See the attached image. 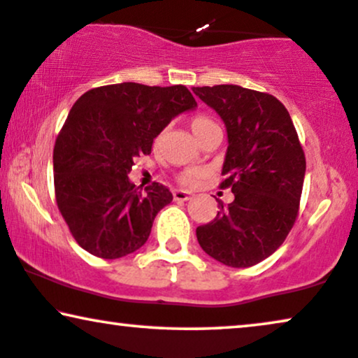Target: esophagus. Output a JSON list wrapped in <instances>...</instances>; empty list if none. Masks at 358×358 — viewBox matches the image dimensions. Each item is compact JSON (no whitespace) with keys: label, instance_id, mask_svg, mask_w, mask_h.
Listing matches in <instances>:
<instances>
[{"label":"esophagus","instance_id":"obj_1","mask_svg":"<svg viewBox=\"0 0 358 358\" xmlns=\"http://www.w3.org/2000/svg\"><path fill=\"white\" fill-rule=\"evenodd\" d=\"M173 199L175 201H188V199H192V194L187 192H182V189H175Z\"/></svg>","mask_w":358,"mask_h":358}]
</instances>
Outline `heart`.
Masks as SVG:
<instances>
[{
    "label": "heart",
    "instance_id": "1",
    "mask_svg": "<svg viewBox=\"0 0 358 358\" xmlns=\"http://www.w3.org/2000/svg\"><path fill=\"white\" fill-rule=\"evenodd\" d=\"M217 126L216 122L213 121V119H209L208 116H196L192 119V131L193 134L196 136V139H199L204 132L208 129H211V127ZM201 171L199 170H194V169H189V170H185L182 175H180V183L185 185V187H194L199 182V178H201Z\"/></svg>",
    "mask_w": 358,
    "mask_h": 358
}]
</instances>
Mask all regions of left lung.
<instances>
[{
  "label": "left lung",
  "mask_w": 358,
  "mask_h": 358,
  "mask_svg": "<svg viewBox=\"0 0 358 358\" xmlns=\"http://www.w3.org/2000/svg\"><path fill=\"white\" fill-rule=\"evenodd\" d=\"M226 124L222 165L234 201H219L217 216L196 229L201 249L234 268L265 260L296 221L306 159L287 108L268 93L237 85L193 88Z\"/></svg>",
  "instance_id": "left-lung-1"
}]
</instances>
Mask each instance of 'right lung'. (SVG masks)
I'll return each instance as SVG.
<instances>
[{
    "label": "right lung",
    "instance_id": "right-lung-1",
    "mask_svg": "<svg viewBox=\"0 0 358 358\" xmlns=\"http://www.w3.org/2000/svg\"><path fill=\"white\" fill-rule=\"evenodd\" d=\"M196 106L183 85H106L76 99L55 141L54 187L82 249L121 259L145 244L157 213L173 196L160 183L142 192L127 173L171 119Z\"/></svg>",
    "mask_w": 358,
    "mask_h": 358
}]
</instances>
